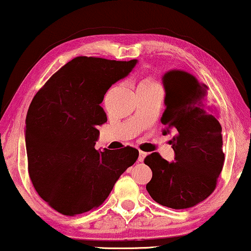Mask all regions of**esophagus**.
<instances>
[{
  "instance_id": "esophagus-1",
  "label": "esophagus",
  "mask_w": 251,
  "mask_h": 251,
  "mask_svg": "<svg viewBox=\"0 0 251 251\" xmlns=\"http://www.w3.org/2000/svg\"><path fill=\"white\" fill-rule=\"evenodd\" d=\"M146 156H147V153H145V151H139V158H138L139 162H144Z\"/></svg>"
}]
</instances>
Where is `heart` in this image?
Instances as JSON below:
<instances>
[{
    "instance_id": "b5f03b06",
    "label": "heart",
    "mask_w": 251,
    "mask_h": 251,
    "mask_svg": "<svg viewBox=\"0 0 251 251\" xmlns=\"http://www.w3.org/2000/svg\"><path fill=\"white\" fill-rule=\"evenodd\" d=\"M154 85H156L155 83V81L151 80V78L149 77H146L144 80L140 81V83H139L138 88H145V87H154Z\"/></svg>"
}]
</instances>
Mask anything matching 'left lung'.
Returning <instances> with one entry per match:
<instances>
[{
    "instance_id": "8db88e82",
    "label": "left lung",
    "mask_w": 251,
    "mask_h": 251,
    "mask_svg": "<svg viewBox=\"0 0 251 251\" xmlns=\"http://www.w3.org/2000/svg\"><path fill=\"white\" fill-rule=\"evenodd\" d=\"M166 91L161 123L163 133H175L171 145L175 161L168 162L158 153L145 158L153 171L146 189L151 198L167 207L183 210L205 201L217 185L223 170V128L207 87L180 69L162 77Z\"/></svg>"
}]
</instances>
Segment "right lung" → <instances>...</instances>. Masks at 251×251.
I'll return each mask as SVG.
<instances>
[{"label":"right lung","instance_id":"right-lung-1","mask_svg":"<svg viewBox=\"0 0 251 251\" xmlns=\"http://www.w3.org/2000/svg\"><path fill=\"white\" fill-rule=\"evenodd\" d=\"M136 60L77 56L66 63L33 97L25 119L28 175L38 195L65 215L102 205L139 151H98L100 105L112 84L126 77Z\"/></svg>","mask_w":251,"mask_h":251}]
</instances>
